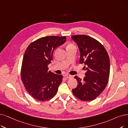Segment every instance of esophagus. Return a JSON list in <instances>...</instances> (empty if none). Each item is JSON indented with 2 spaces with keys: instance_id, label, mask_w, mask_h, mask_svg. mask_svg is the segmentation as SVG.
I'll return each instance as SVG.
<instances>
[{
  "instance_id": "obj_1",
  "label": "esophagus",
  "mask_w": 128,
  "mask_h": 128,
  "mask_svg": "<svg viewBox=\"0 0 128 128\" xmlns=\"http://www.w3.org/2000/svg\"><path fill=\"white\" fill-rule=\"evenodd\" d=\"M66 76V78H68V79H71V78H72L74 77V76H72L69 75V74L66 75V76Z\"/></svg>"
}]
</instances>
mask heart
Segmentation results:
<instances>
[{
    "mask_svg": "<svg viewBox=\"0 0 128 128\" xmlns=\"http://www.w3.org/2000/svg\"><path fill=\"white\" fill-rule=\"evenodd\" d=\"M67 47H75V46L74 44H70L68 45Z\"/></svg>",
    "mask_w": 128,
    "mask_h": 128,
    "instance_id": "obj_1",
    "label": "heart"
}]
</instances>
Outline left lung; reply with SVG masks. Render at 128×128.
I'll return each mask as SVG.
<instances>
[{"instance_id": "obj_1", "label": "left lung", "mask_w": 128, "mask_h": 128, "mask_svg": "<svg viewBox=\"0 0 128 128\" xmlns=\"http://www.w3.org/2000/svg\"><path fill=\"white\" fill-rule=\"evenodd\" d=\"M71 38L78 44L80 64H84L86 76L81 79L74 76L78 82L72 89L74 96L84 101H92L102 92L108 84L110 76V59L104 47L89 36L78 34Z\"/></svg>"}]
</instances>
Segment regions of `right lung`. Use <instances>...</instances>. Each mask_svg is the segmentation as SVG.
<instances>
[{"mask_svg":"<svg viewBox=\"0 0 128 128\" xmlns=\"http://www.w3.org/2000/svg\"><path fill=\"white\" fill-rule=\"evenodd\" d=\"M66 42V37L46 36L30 43L25 51L21 79L26 90L41 101L52 99L57 92L63 76L48 71L54 49Z\"/></svg>","mask_w":128,"mask_h":128,"instance_id":"right-lung-1","label":"right lung"}]
</instances>
